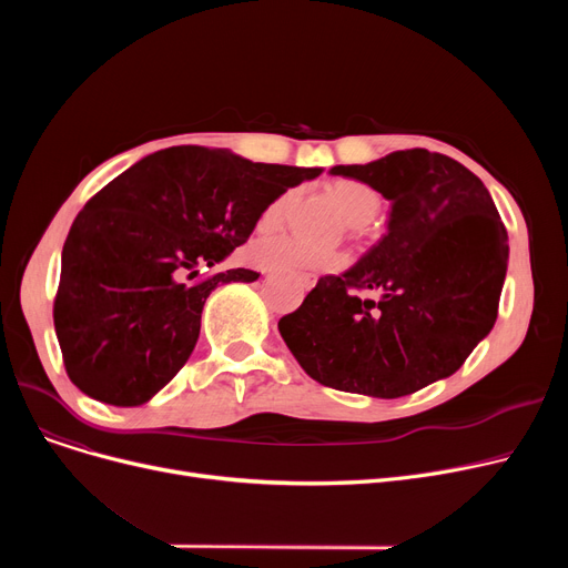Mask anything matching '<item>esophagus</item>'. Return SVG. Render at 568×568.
<instances>
[{
	"instance_id": "esophagus-1",
	"label": "esophagus",
	"mask_w": 568,
	"mask_h": 568,
	"mask_svg": "<svg viewBox=\"0 0 568 568\" xmlns=\"http://www.w3.org/2000/svg\"><path fill=\"white\" fill-rule=\"evenodd\" d=\"M311 283H313V281H311Z\"/></svg>"
}]
</instances>
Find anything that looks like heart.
Masks as SVG:
<instances>
[{
	"mask_svg": "<svg viewBox=\"0 0 568 568\" xmlns=\"http://www.w3.org/2000/svg\"><path fill=\"white\" fill-rule=\"evenodd\" d=\"M332 193H334L336 204L341 206L343 219L352 227L368 225L379 212V202H382L379 193L364 182L343 179V182L334 184ZM296 195H300V191L287 189L274 202H268L260 216V227L262 230L278 227L283 223L285 214L290 212V206L296 202ZM251 260L260 268H266V272L302 276L308 272H329V268H338V266H343L345 255L336 253V251L306 248L290 236L264 234L251 244Z\"/></svg>",
	"mask_w": 568,
	"mask_h": 568,
	"instance_id": "b5f03b06",
	"label": "heart"
}]
</instances>
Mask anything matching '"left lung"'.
Masks as SVG:
<instances>
[{
  "instance_id": "8db88e82",
  "label": "left lung",
  "mask_w": 568,
  "mask_h": 568,
  "mask_svg": "<svg viewBox=\"0 0 568 568\" xmlns=\"http://www.w3.org/2000/svg\"><path fill=\"white\" fill-rule=\"evenodd\" d=\"M329 174L373 186L392 214L359 262L322 276L304 304L281 317L294 359L324 386L373 398H400L454 375L493 329L509 262V236L488 189L428 149Z\"/></svg>"
}]
</instances>
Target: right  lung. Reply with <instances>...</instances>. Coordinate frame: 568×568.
<instances>
[{"label": "right lung", "mask_w": 568, "mask_h": 568, "mask_svg": "<svg viewBox=\"0 0 568 568\" xmlns=\"http://www.w3.org/2000/svg\"><path fill=\"white\" fill-rule=\"evenodd\" d=\"M320 174L182 144L112 179L69 230L54 296V332L78 389L116 407L154 398L189 362L206 296L260 276L227 268L200 278V268L246 244L268 202Z\"/></svg>", "instance_id": "1"}]
</instances>
